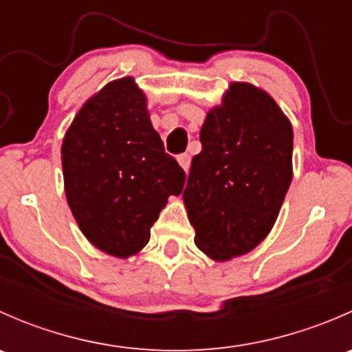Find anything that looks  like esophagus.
I'll list each match as a JSON object with an SVG mask.
<instances>
[{"mask_svg": "<svg viewBox=\"0 0 352 352\" xmlns=\"http://www.w3.org/2000/svg\"><path fill=\"white\" fill-rule=\"evenodd\" d=\"M177 160H179L180 166H182V168L186 170V172H189V168H190V155L189 153H182V155L177 156Z\"/></svg>", "mask_w": 352, "mask_h": 352, "instance_id": "esophagus-1", "label": "esophagus"}]
</instances>
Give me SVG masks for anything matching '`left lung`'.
<instances>
[{"label": "left lung", "mask_w": 352, "mask_h": 352, "mask_svg": "<svg viewBox=\"0 0 352 352\" xmlns=\"http://www.w3.org/2000/svg\"><path fill=\"white\" fill-rule=\"evenodd\" d=\"M199 138L184 202L197 247L228 261L257 247L278 218L293 177V129L265 91L233 83Z\"/></svg>", "instance_id": "left-lung-1"}]
</instances>
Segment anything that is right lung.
Returning <instances> with one entry per match:
<instances>
[{"mask_svg":"<svg viewBox=\"0 0 352 352\" xmlns=\"http://www.w3.org/2000/svg\"><path fill=\"white\" fill-rule=\"evenodd\" d=\"M61 155L74 219L95 247L116 257L148 243L166 199L179 196L186 184L133 78L112 81L81 107Z\"/></svg>","mask_w":352,"mask_h":352,"instance_id":"obj_1","label":"right lung"}]
</instances>
